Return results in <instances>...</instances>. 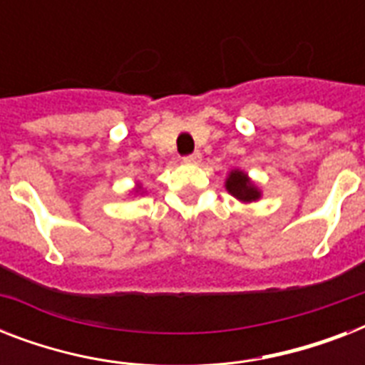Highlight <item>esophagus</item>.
I'll list each match as a JSON object with an SVG mask.
<instances>
[{"instance_id": "esophagus-1", "label": "esophagus", "mask_w": 365, "mask_h": 365, "mask_svg": "<svg viewBox=\"0 0 365 365\" xmlns=\"http://www.w3.org/2000/svg\"><path fill=\"white\" fill-rule=\"evenodd\" d=\"M200 159H202V155L199 153V151H195V153H191V155H187V157H185V163H189V165H197V163H200Z\"/></svg>"}]
</instances>
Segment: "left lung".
<instances>
[{
	"mask_svg": "<svg viewBox=\"0 0 365 365\" xmlns=\"http://www.w3.org/2000/svg\"><path fill=\"white\" fill-rule=\"evenodd\" d=\"M225 189L229 195H233L235 199L244 205L250 202H257L261 199V189L257 187V183L240 168H235L225 178Z\"/></svg>",
	"mask_w": 365,
	"mask_h": 365,
	"instance_id": "8db88e82",
	"label": "left lung"
}]
</instances>
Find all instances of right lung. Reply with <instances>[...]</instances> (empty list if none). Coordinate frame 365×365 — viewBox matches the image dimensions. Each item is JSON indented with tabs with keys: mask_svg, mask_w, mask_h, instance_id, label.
<instances>
[{
	"mask_svg": "<svg viewBox=\"0 0 365 365\" xmlns=\"http://www.w3.org/2000/svg\"><path fill=\"white\" fill-rule=\"evenodd\" d=\"M132 193H134V195H143V187H142V185H140V183H136V187L132 189Z\"/></svg>",
	"mask_w": 365,
	"mask_h": 365,
	"instance_id": "obj_1",
	"label": "right lung"
}]
</instances>
